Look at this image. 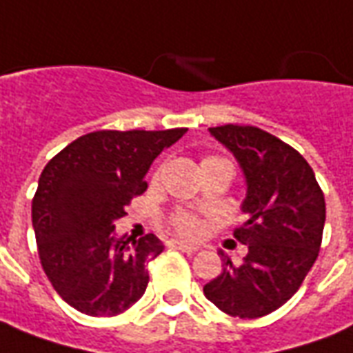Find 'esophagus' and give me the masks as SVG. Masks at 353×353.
Returning a JSON list of instances; mask_svg holds the SVG:
<instances>
[{
    "instance_id": "34e87169",
    "label": "esophagus",
    "mask_w": 353,
    "mask_h": 353,
    "mask_svg": "<svg viewBox=\"0 0 353 353\" xmlns=\"http://www.w3.org/2000/svg\"><path fill=\"white\" fill-rule=\"evenodd\" d=\"M170 246H172V248H177V250H181V252H187V254H194L196 250H199V246L189 245V243H185V241H170Z\"/></svg>"
}]
</instances>
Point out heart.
<instances>
[{"label": "heart", "mask_w": 353, "mask_h": 353, "mask_svg": "<svg viewBox=\"0 0 353 353\" xmlns=\"http://www.w3.org/2000/svg\"><path fill=\"white\" fill-rule=\"evenodd\" d=\"M208 160H221V159H206L202 160V162H208ZM174 225L179 233H183V235L194 236L199 235V231H201V221L191 216V214H179L176 219H174Z\"/></svg>", "instance_id": "heart-1"}]
</instances>
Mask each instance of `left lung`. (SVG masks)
<instances>
[{
	"mask_svg": "<svg viewBox=\"0 0 353 353\" xmlns=\"http://www.w3.org/2000/svg\"><path fill=\"white\" fill-rule=\"evenodd\" d=\"M239 162L246 183L235 231L248 246L233 263L219 250L223 271L204 285V296L221 312L256 319L292 298L317 260L325 225V196L312 166L290 145L254 125L208 130Z\"/></svg>",
	"mask_w": 353,
	"mask_h": 353,
	"instance_id": "obj_1",
	"label": "left lung"
}]
</instances>
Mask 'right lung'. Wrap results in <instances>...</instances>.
I'll return each instance as SVG.
<instances>
[{
  "mask_svg": "<svg viewBox=\"0 0 353 353\" xmlns=\"http://www.w3.org/2000/svg\"><path fill=\"white\" fill-rule=\"evenodd\" d=\"M187 128L164 132L101 130L49 160L32 201V225L43 271L59 296L93 317L125 312L145 294L147 262L159 236L117 235L114 223L147 189L145 176Z\"/></svg>",
  "mask_w": 353,
  "mask_h": 353,
  "instance_id": "right-lung-1",
  "label": "right lung"
}]
</instances>
